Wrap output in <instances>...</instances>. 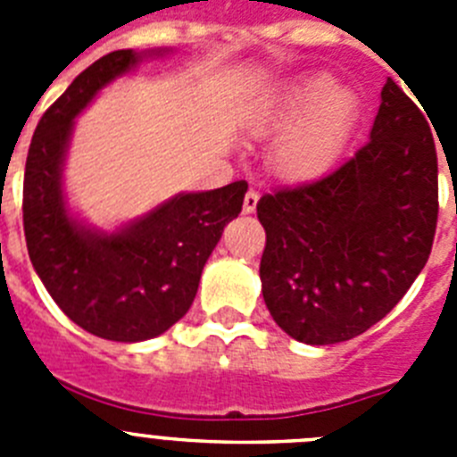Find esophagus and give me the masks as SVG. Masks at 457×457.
<instances>
[{
    "instance_id": "1",
    "label": "esophagus",
    "mask_w": 457,
    "mask_h": 457,
    "mask_svg": "<svg viewBox=\"0 0 457 457\" xmlns=\"http://www.w3.org/2000/svg\"><path fill=\"white\" fill-rule=\"evenodd\" d=\"M258 196H261V194H258L256 189H247V194H245V204H242V212H245V215H249V212L256 210Z\"/></svg>"
}]
</instances>
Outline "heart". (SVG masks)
<instances>
[{
    "label": "heart",
    "mask_w": 457,
    "mask_h": 457,
    "mask_svg": "<svg viewBox=\"0 0 457 457\" xmlns=\"http://www.w3.org/2000/svg\"><path fill=\"white\" fill-rule=\"evenodd\" d=\"M357 112L350 88L325 75H306L272 93L253 116L258 135L281 130L270 162L286 180H311L332 167Z\"/></svg>",
    "instance_id": "heart-1"
}]
</instances>
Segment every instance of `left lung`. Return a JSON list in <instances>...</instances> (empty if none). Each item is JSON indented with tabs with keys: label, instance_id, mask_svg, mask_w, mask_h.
Listing matches in <instances>:
<instances>
[{
	"label": "left lung",
	"instance_id": "1",
	"mask_svg": "<svg viewBox=\"0 0 457 457\" xmlns=\"http://www.w3.org/2000/svg\"><path fill=\"white\" fill-rule=\"evenodd\" d=\"M426 116L389 78L370 139L350 160L261 196L263 297L288 337L350 341L382 320L423 270L439 212Z\"/></svg>",
	"mask_w": 457,
	"mask_h": 457
}]
</instances>
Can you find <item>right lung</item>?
<instances>
[{
    "mask_svg": "<svg viewBox=\"0 0 457 457\" xmlns=\"http://www.w3.org/2000/svg\"><path fill=\"white\" fill-rule=\"evenodd\" d=\"M141 56L109 52L72 79L36 125L22 187L24 240L52 300L82 329L120 343L160 337L187 313L205 261L247 192V183L236 180L179 194L109 236L68 215L62 169L72 120Z\"/></svg>",
    "mask_w": 457,
    "mask_h": 457,
    "instance_id": "right-lung-1",
    "label": "right lung"
}]
</instances>
